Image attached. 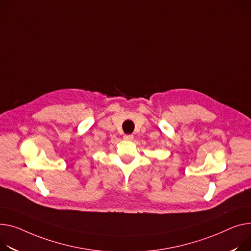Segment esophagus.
<instances>
[{"label": "esophagus", "instance_id": "esophagus-1", "mask_svg": "<svg viewBox=\"0 0 251 251\" xmlns=\"http://www.w3.org/2000/svg\"><path fill=\"white\" fill-rule=\"evenodd\" d=\"M123 138H124V140H132V139H133V135H131V134H125V135L123 136Z\"/></svg>", "mask_w": 251, "mask_h": 251}]
</instances>
